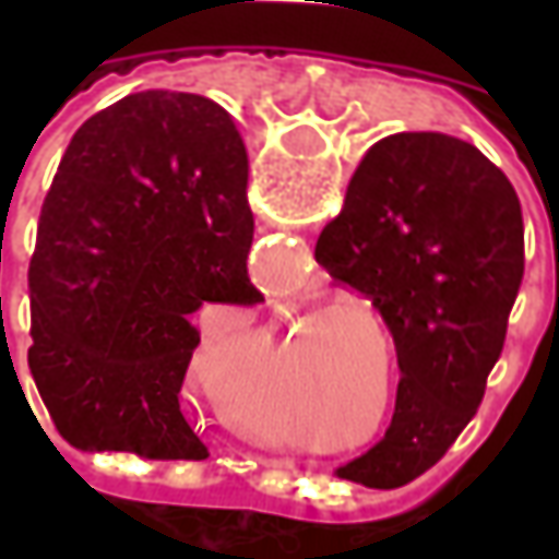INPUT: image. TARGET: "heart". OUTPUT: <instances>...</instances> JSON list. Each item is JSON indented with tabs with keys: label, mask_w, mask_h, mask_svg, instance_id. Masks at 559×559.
<instances>
[{
	"label": "heart",
	"mask_w": 559,
	"mask_h": 559,
	"mask_svg": "<svg viewBox=\"0 0 559 559\" xmlns=\"http://www.w3.org/2000/svg\"><path fill=\"white\" fill-rule=\"evenodd\" d=\"M365 317L360 318L359 313ZM371 320L367 321L366 317ZM389 333L385 317L376 311L367 301H348V305H335L323 311L311 313L301 326V335L313 342V355H317V376L320 385H326V392L335 404V426L333 436L338 439H355L362 436L367 428L371 432L355 441V444H335V448H376L382 444L389 429L395 426V404L401 392V367L395 364V389L392 397H385L389 389V357H385V342L382 334ZM246 429L254 439L267 441V444H283L289 441V426L270 423L261 417L242 419Z\"/></svg>",
	"instance_id": "obj_1"
}]
</instances>
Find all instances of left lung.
Wrapping results in <instances>:
<instances>
[{"label":"left lung","instance_id":"left-lung-1","mask_svg":"<svg viewBox=\"0 0 559 559\" xmlns=\"http://www.w3.org/2000/svg\"><path fill=\"white\" fill-rule=\"evenodd\" d=\"M523 211L501 167L444 133H392L357 164L313 258L395 338V426L335 476L414 483L476 417L523 283Z\"/></svg>","mask_w":559,"mask_h":559}]
</instances>
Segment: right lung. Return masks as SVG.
<instances>
[{
	"label": "right lung",
	"instance_id": "1",
	"mask_svg": "<svg viewBox=\"0 0 559 559\" xmlns=\"http://www.w3.org/2000/svg\"><path fill=\"white\" fill-rule=\"evenodd\" d=\"M233 118L145 90L86 120L58 164L31 258L33 382L80 451L204 461L180 411L202 333L264 301L248 280L254 217Z\"/></svg>",
	"mask_w": 559,
	"mask_h": 559
}]
</instances>
